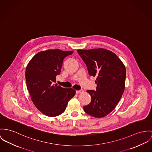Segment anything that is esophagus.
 Returning <instances> with one entry per match:
<instances>
[{
  "label": "esophagus",
  "mask_w": 152,
  "mask_h": 152,
  "mask_svg": "<svg viewBox=\"0 0 152 152\" xmlns=\"http://www.w3.org/2000/svg\"><path fill=\"white\" fill-rule=\"evenodd\" d=\"M84 92V91H83V90H77V91H76V94H81L82 93H83Z\"/></svg>",
  "instance_id": "esophagus-1"
}]
</instances>
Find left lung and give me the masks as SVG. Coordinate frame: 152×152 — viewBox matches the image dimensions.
Returning a JSON list of instances; mask_svg holds the SVG:
<instances>
[{"instance_id": "left-lung-1", "label": "left lung", "mask_w": 152, "mask_h": 152, "mask_svg": "<svg viewBox=\"0 0 152 152\" xmlns=\"http://www.w3.org/2000/svg\"><path fill=\"white\" fill-rule=\"evenodd\" d=\"M90 76L96 77V91L87 90L91 102L83 107L88 115L106 116L116 106L125 89L126 70L123 62L112 51L104 48L77 50Z\"/></svg>"}]
</instances>
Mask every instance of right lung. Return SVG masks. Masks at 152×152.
Masks as SVG:
<instances>
[{"mask_svg": "<svg viewBox=\"0 0 152 152\" xmlns=\"http://www.w3.org/2000/svg\"><path fill=\"white\" fill-rule=\"evenodd\" d=\"M73 51L47 50L37 53L29 62L25 71L26 86L36 108L49 117L64 112L68 101L76 91L54 83L59 75L63 60Z\"/></svg>", "mask_w": 152, "mask_h": 152, "instance_id": "1", "label": "right lung"}]
</instances>
